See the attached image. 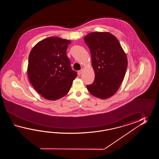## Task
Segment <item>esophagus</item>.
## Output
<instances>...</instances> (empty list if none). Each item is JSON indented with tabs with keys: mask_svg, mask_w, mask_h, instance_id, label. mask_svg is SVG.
<instances>
[{
	"mask_svg": "<svg viewBox=\"0 0 159 159\" xmlns=\"http://www.w3.org/2000/svg\"><path fill=\"white\" fill-rule=\"evenodd\" d=\"M82 71H83V70H80L78 71V75H81L82 74Z\"/></svg>",
	"mask_w": 159,
	"mask_h": 159,
	"instance_id": "1",
	"label": "esophagus"
}]
</instances>
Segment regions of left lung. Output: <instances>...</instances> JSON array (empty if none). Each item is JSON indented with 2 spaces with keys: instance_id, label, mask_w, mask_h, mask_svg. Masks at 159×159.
<instances>
[{
  "instance_id": "8db88e82",
  "label": "left lung",
  "mask_w": 159,
  "mask_h": 159,
  "mask_svg": "<svg viewBox=\"0 0 159 159\" xmlns=\"http://www.w3.org/2000/svg\"><path fill=\"white\" fill-rule=\"evenodd\" d=\"M91 52V65L95 73L93 84L87 85L89 93L106 99L118 91L127 67V57L118 40L107 32H94L84 36Z\"/></svg>"
}]
</instances>
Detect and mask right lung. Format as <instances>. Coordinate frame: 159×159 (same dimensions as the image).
<instances>
[{"label":"right lung","instance_id":"1","mask_svg":"<svg viewBox=\"0 0 159 159\" xmlns=\"http://www.w3.org/2000/svg\"><path fill=\"white\" fill-rule=\"evenodd\" d=\"M70 43L71 41L60 37H48L30 51L28 77L37 93L48 100L56 101L65 96L77 76L66 56Z\"/></svg>","mask_w":159,"mask_h":159}]
</instances>
